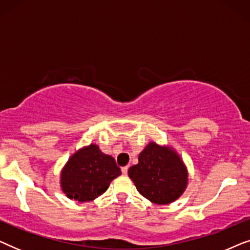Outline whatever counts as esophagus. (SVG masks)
Returning a JSON list of instances; mask_svg holds the SVG:
<instances>
[{
	"instance_id": "1",
	"label": "esophagus",
	"mask_w": 250,
	"mask_h": 250,
	"mask_svg": "<svg viewBox=\"0 0 250 250\" xmlns=\"http://www.w3.org/2000/svg\"><path fill=\"white\" fill-rule=\"evenodd\" d=\"M127 170H128V166L122 167V173L123 174H127Z\"/></svg>"
}]
</instances>
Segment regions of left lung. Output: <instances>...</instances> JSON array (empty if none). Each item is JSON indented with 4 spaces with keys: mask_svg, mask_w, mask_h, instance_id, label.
<instances>
[{
    "mask_svg": "<svg viewBox=\"0 0 250 250\" xmlns=\"http://www.w3.org/2000/svg\"><path fill=\"white\" fill-rule=\"evenodd\" d=\"M140 194L157 205H167L182 196L188 184L187 167L169 146L150 142L128 169Z\"/></svg>",
    "mask_w": 250,
    "mask_h": 250,
    "instance_id": "8db88e82",
    "label": "left lung"
}]
</instances>
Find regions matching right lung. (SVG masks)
Wrapping results in <instances>:
<instances>
[{"label":"right lung","instance_id":"right-lung-1","mask_svg":"<svg viewBox=\"0 0 250 250\" xmlns=\"http://www.w3.org/2000/svg\"><path fill=\"white\" fill-rule=\"evenodd\" d=\"M122 174L111 156L97 145L84 146L74 153L61 170V189L69 199L85 203L105 192L110 182Z\"/></svg>","mask_w":250,"mask_h":250}]
</instances>
